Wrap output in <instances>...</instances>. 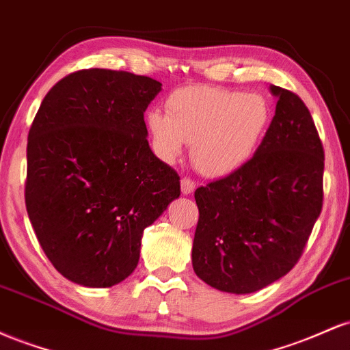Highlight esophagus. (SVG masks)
Wrapping results in <instances>:
<instances>
[{
  "label": "esophagus",
  "mask_w": 350,
  "mask_h": 350,
  "mask_svg": "<svg viewBox=\"0 0 350 350\" xmlns=\"http://www.w3.org/2000/svg\"><path fill=\"white\" fill-rule=\"evenodd\" d=\"M196 189V183L192 179L189 178H184L180 179V191H183V194H191V192H194Z\"/></svg>",
  "instance_id": "esophagus-1"
}]
</instances>
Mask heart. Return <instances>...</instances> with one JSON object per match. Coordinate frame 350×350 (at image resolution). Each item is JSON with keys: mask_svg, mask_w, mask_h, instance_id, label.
<instances>
[{"mask_svg": "<svg viewBox=\"0 0 350 350\" xmlns=\"http://www.w3.org/2000/svg\"><path fill=\"white\" fill-rule=\"evenodd\" d=\"M166 111L146 115L156 154L172 163L192 143V164L211 178L230 174L255 154L273 115L262 94L212 87L180 88L167 98Z\"/></svg>", "mask_w": 350, "mask_h": 350, "instance_id": "obj_1", "label": "heart"}]
</instances>
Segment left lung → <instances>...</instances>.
Segmentation results:
<instances>
[{
  "label": "left lung",
  "instance_id": "8db88e82",
  "mask_svg": "<svg viewBox=\"0 0 350 350\" xmlns=\"http://www.w3.org/2000/svg\"><path fill=\"white\" fill-rule=\"evenodd\" d=\"M270 128L250 161L199 187L192 268L219 291L248 295L295 267L323 207L324 151L308 107L270 85Z\"/></svg>",
  "mask_w": 350,
  "mask_h": 350
}]
</instances>
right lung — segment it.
<instances>
[{
	"label": "right lung",
	"mask_w": 350,
	"mask_h": 350,
	"mask_svg": "<svg viewBox=\"0 0 350 350\" xmlns=\"http://www.w3.org/2000/svg\"><path fill=\"white\" fill-rule=\"evenodd\" d=\"M158 80L79 70L51 88L27 136L26 208L60 275L110 288L135 271L143 230L180 196L151 151L144 111Z\"/></svg>",
	"instance_id": "right-lung-1"
}]
</instances>
